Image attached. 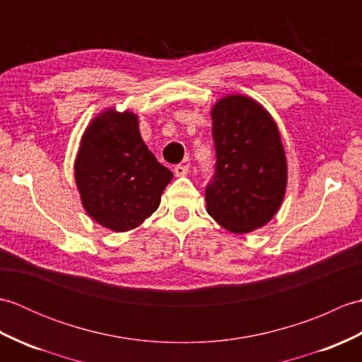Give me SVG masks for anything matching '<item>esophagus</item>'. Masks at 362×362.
I'll use <instances>...</instances> for the list:
<instances>
[{
	"label": "esophagus",
	"mask_w": 362,
	"mask_h": 362,
	"mask_svg": "<svg viewBox=\"0 0 362 362\" xmlns=\"http://www.w3.org/2000/svg\"><path fill=\"white\" fill-rule=\"evenodd\" d=\"M174 174L177 177H185L188 174V166H185V165H175L174 166Z\"/></svg>",
	"instance_id": "34e87169"
}]
</instances>
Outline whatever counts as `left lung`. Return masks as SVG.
Wrapping results in <instances>:
<instances>
[{
	"mask_svg": "<svg viewBox=\"0 0 362 362\" xmlns=\"http://www.w3.org/2000/svg\"><path fill=\"white\" fill-rule=\"evenodd\" d=\"M216 174L205 189L206 213L236 235L264 227L288 185L286 153L272 115L255 99L227 95L211 107Z\"/></svg>",
	"mask_w": 362,
	"mask_h": 362,
	"instance_id": "left-lung-1",
	"label": "left lung"
}]
</instances>
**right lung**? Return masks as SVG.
Returning a JSON list of instances; mask_svg holds the SVG:
<instances>
[{
  "label": "right lung",
  "instance_id": "1",
  "mask_svg": "<svg viewBox=\"0 0 362 362\" xmlns=\"http://www.w3.org/2000/svg\"><path fill=\"white\" fill-rule=\"evenodd\" d=\"M173 173L144 144L138 115L107 107L83 130L74 180L88 216L112 232H129L158 209Z\"/></svg>",
  "mask_w": 362,
  "mask_h": 362
}]
</instances>
